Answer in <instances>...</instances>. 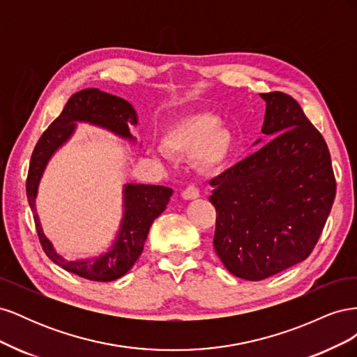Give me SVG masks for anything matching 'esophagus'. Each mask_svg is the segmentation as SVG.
<instances>
[{
	"label": "esophagus",
	"instance_id": "34e87169",
	"mask_svg": "<svg viewBox=\"0 0 357 357\" xmlns=\"http://www.w3.org/2000/svg\"><path fill=\"white\" fill-rule=\"evenodd\" d=\"M181 197L185 199H197L199 197V189L195 185H189L181 192Z\"/></svg>",
	"mask_w": 357,
	"mask_h": 357
}]
</instances>
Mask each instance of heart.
<instances>
[{"mask_svg": "<svg viewBox=\"0 0 357 357\" xmlns=\"http://www.w3.org/2000/svg\"><path fill=\"white\" fill-rule=\"evenodd\" d=\"M231 147V134L228 129L219 126L215 116L201 113L181 119L168 129L164 137V150H158L159 156L193 155L204 167H215L228 155Z\"/></svg>", "mask_w": 357, "mask_h": 357, "instance_id": "b5f03b06", "label": "heart"}]
</instances>
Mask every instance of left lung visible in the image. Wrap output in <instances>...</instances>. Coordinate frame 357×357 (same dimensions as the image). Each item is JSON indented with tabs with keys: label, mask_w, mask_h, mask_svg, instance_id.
<instances>
[{
	"label": "left lung",
	"mask_w": 357,
	"mask_h": 357,
	"mask_svg": "<svg viewBox=\"0 0 357 357\" xmlns=\"http://www.w3.org/2000/svg\"><path fill=\"white\" fill-rule=\"evenodd\" d=\"M261 96L262 132L271 139L210 181L214 250L231 274L250 282L305 261L337 192L328 144L298 101L283 92Z\"/></svg>",
	"instance_id": "left-lung-1"
}]
</instances>
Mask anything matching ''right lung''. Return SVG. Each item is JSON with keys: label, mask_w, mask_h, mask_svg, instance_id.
I'll return each mask as SVG.
<instances>
[{"label": "right lung", "mask_w": 357, "mask_h": 357, "mask_svg": "<svg viewBox=\"0 0 357 357\" xmlns=\"http://www.w3.org/2000/svg\"><path fill=\"white\" fill-rule=\"evenodd\" d=\"M75 122H89L109 129L116 135L135 142L129 128L137 125L134 107L100 89H83L71 95L62 113L50 123L32 152L28 178L26 197L31 210L34 211L36 229L43 250L50 261L67 271L92 282H113L125 275L142 255L150 226L158 215L167 208L172 189L156 185H125L123 189V219L121 231L112 248L107 253L84 259V261H67L56 253L47 236L43 232L36 208L38 183L50 156L67 142L75 129Z\"/></svg>", "instance_id": "add662e5"}]
</instances>
